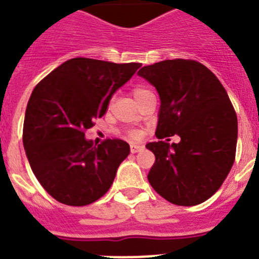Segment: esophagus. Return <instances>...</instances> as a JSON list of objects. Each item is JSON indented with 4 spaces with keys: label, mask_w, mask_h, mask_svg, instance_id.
<instances>
[{
    "label": "esophagus",
    "mask_w": 259,
    "mask_h": 259,
    "mask_svg": "<svg viewBox=\"0 0 259 259\" xmlns=\"http://www.w3.org/2000/svg\"><path fill=\"white\" fill-rule=\"evenodd\" d=\"M141 150H144L143 145H136V144H132L131 145V153H137L141 152Z\"/></svg>",
    "instance_id": "34e87169"
}]
</instances>
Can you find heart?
Listing matches in <instances>:
<instances>
[{
  "label": "heart",
  "instance_id": "heart-1",
  "mask_svg": "<svg viewBox=\"0 0 259 259\" xmlns=\"http://www.w3.org/2000/svg\"><path fill=\"white\" fill-rule=\"evenodd\" d=\"M149 93H152V92H150L149 89L144 88V87H135L134 91H132V95H134V97L136 101L141 100L144 96L149 95ZM127 135L131 137V139H134V140H137V139H140L141 135L143 134H141V131H139V130H132L131 128V130H128L127 131Z\"/></svg>",
  "mask_w": 259,
  "mask_h": 259
}]
</instances>
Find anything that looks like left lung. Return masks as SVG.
<instances>
[{"mask_svg":"<svg viewBox=\"0 0 259 259\" xmlns=\"http://www.w3.org/2000/svg\"><path fill=\"white\" fill-rule=\"evenodd\" d=\"M139 75L161 98L155 131L159 140L146 144L155 155L148 174L150 185L179 206L209 200L236 155L237 116L226 89L206 66L193 59L161 61L144 66ZM174 134L181 143L168 144Z\"/></svg>","mask_w":259,"mask_h":259,"instance_id":"obj_1","label":"left lung"}]
</instances>
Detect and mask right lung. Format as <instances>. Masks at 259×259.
Masks as SVG:
<instances>
[{"instance_id": "right-lung-1", "label": "right lung", "mask_w": 259, "mask_h": 259, "mask_svg": "<svg viewBox=\"0 0 259 259\" xmlns=\"http://www.w3.org/2000/svg\"><path fill=\"white\" fill-rule=\"evenodd\" d=\"M140 66L77 57L35 87L24 116L23 145L38 183L58 202L84 206L110 189L130 145L120 139L93 145L84 136Z\"/></svg>"}]
</instances>
